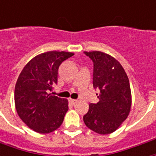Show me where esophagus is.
Here are the masks:
<instances>
[{
  "mask_svg": "<svg viewBox=\"0 0 156 156\" xmlns=\"http://www.w3.org/2000/svg\"><path fill=\"white\" fill-rule=\"evenodd\" d=\"M69 101L71 102V103H72V104L74 105V104H76V103L78 102V100H75V99H70Z\"/></svg>",
  "mask_w": 156,
  "mask_h": 156,
  "instance_id": "obj_1",
  "label": "esophagus"
}]
</instances>
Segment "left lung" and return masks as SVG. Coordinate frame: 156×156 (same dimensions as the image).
Here are the masks:
<instances>
[{
    "label": "left lung",
    "mask_w": 156,
    "mask_h": 156,
    "mask_svg": "<svg viewBox=\"0 0 156 156\" xmlns=\"http://www.w3.org/2000/svg\"><path fill=\"white\" fill-rule=\"evenodd\" d=\"M94 63L93 86L99 90V101L89 105L83 116L88 128L101 135L115 131L129 115L131 92L123 66L113 56L101 51L84 52Z\"/></svg>",
    "instance_id": "8db88e82"
}]
</instances>
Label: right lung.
<instances>
[{
	"label": "right lung",
	"mask_w": 156,
	"mask_h": 156,
	"mask_svg": "<svg viewBox=\"0 0 156 156\" xmlns=\"http://www.w3.org/2000/svg\"><path fill=\"white\" fill-rule=\"evenodd\" d=\"M73 53L48 51L35 56L25 65L14 90L17 113L23 122L38 133H49L61 126L68 101L53 96L60 65Z\"/></svg>",
	"instance_id": "add662e5"
}]
</instances>
